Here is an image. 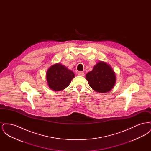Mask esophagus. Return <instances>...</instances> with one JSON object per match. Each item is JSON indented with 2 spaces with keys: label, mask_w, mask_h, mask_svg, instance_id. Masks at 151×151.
<instances>
[{
  "label": "esophagus",
  "mask_w": 151,
  "mask_h": 151,
  "mask_svg": "<svg viewBox=\"0 0 151 151\" xmlns=\"http://www.w3.org/2000/svg\"><path fill=\"white\" fill-rule=\"evenodd\" d=\"M78 75L79 76H84V73L83 72H78Z\"/></svg>",
  "instance_id": "esophagus-1"
}]
</instances>
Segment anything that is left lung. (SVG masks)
<instances>
[{"instance_id":"8db88e82","label":"left lung","mask_w":151,"mask_h":151,"mask_svg":"<svg viewBox=\"0 0 151 151\" xmlns=\"http://www.w3.org/2000/svg\"><path fill=\"white\" fill-rule=\"evenodd\" d=\"M86 78L90 86L100 93L111 91L116 82L115 72L112 67L102 61L94 65L92 71L88 72Z\"/></svg>"}]
</instances>
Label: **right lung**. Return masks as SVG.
<instances>
[{"label": "right lung", "mask_w": 151, "mask_h": 151, "mask_svg": "<svg viewBox=\"0 0 151 151\" xmlns=\"http://www.w3.org/2000/svg\"><path fill=\"white\" fill-rule=\"evenodd\" d=\"M46 78L48 86L51 89L60 91L69 86L75 78V74L64 65L57 63L49 68Z\"/></svg>", "instance_id": "right-lung-1"}]
</instances>
